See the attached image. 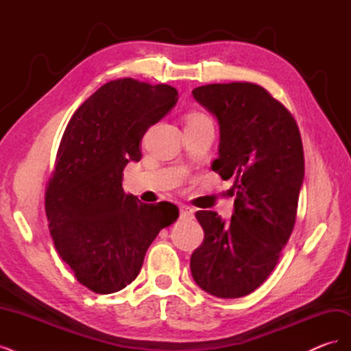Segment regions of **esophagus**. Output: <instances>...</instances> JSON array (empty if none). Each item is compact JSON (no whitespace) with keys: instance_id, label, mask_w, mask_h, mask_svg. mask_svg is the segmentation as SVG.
I'll list each match as a JSON object with an SVG mask.
<instances>
[{"instance_id":"1","label":"esophagus","mask_w":351,"mask_h":351,"mask_svg":"<svg viewBox=\"0 0 351 351\" xmlns=\"http://www.w3.org/2000/svg\"><path fill=\"white\" fill-rule=\"evenodd\" d=\"M178 210H180V218L182 219H192L193 215H195V210L190 208V206H186V205H180L178 206Z\"/></svg>"}]
</instances>
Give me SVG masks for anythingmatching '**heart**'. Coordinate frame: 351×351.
I'll return each instance as SVG.
<instances>
[{
	"instance_id": "obj_1",
	"label": "heart",
	"mask_w": 351,
	"mask_h": 351,
	"mask_svg": "<svg viewBox=\"0 0 351 351\" xmlns=\"http://www.w3.org/2000/svg\"><path fill=\"white\" fill-rule=\"evenodd\" d=\"M200 121H210V119L208 115L202 114V112H192L189 114L187 117V124L189 123H200Z\"/></svg>"
}]
</instances>
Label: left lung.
Segmentation results:
<instances>
[{
  "label": "left lung",
  "mask_w": 351,
  "mask_h": 351,
  "mask_svg": "<svg viewBox=\"0 0 351 351\" xmlns=\"http://www.w3.org/2000/svg\"><path fill=\"white\" fill-rule=\"evenodd\" d=\"M193 97L219 123L212 169L232 180L234 214L197 210L205 237L192 253L193 280L206 293L237 299L261 287L278 263L295 224L304 154L291 112L259 84L212 83Z\"/></svg>",
  "instance_id": "8db88e82"
}]
</instances>
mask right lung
Returning a JSON list of instances; mask_svg holds the SVG:
<instances>
[{
    "label": "right lung",
    "mask_w": 351,
    "mask_h": 351,
    "mask_svg": "<svg viewBox=\"0 0 351 351\" xmlns=\"http://www.w3.org/2000/svg\"><path fill=\"white\" fill-rule=\"evenodd\" d=\"M177 99L165 83L111 80L80 105L62 134L45 192L48 227L60 258L93 293L134 281L147 247L178 217L169 202L147 205L123 190L124 167L142 158V137Z\"/></svg>",
    "instance_id": "obj_1"
}]
</instances>
